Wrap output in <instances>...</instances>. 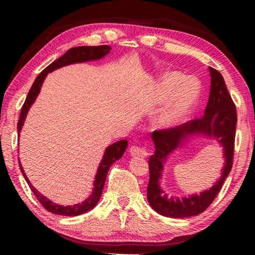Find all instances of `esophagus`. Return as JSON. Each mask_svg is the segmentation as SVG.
Returning <instances> with one entry per match:
<instances>
[{
	"label": "esophagus",
	"instance_id": "obj_1",
	"mask_svg": "<svg viewBox=\"0 0 255 255\" xmlns=\"http://www.w3.org/2000/svg\"><path fill=\"white\" fill-rule=\"evenodd\" d=\"M130 154L132 156H139V157H146L148 155V150L143 146H131L130 147Z\"/></svg>",
	"mask_w": 255,
	"mask_h": 255
}]
</instances>
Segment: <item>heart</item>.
I'll use <instances>...</instances> for the list:
<instances>
[{
    "label": "heart",
    "instance_id": "heart-1",
    "mask_svg": "<svg viewBox=\"0 0 255 255\" xmlns=\"http://www.w3.org/2000/svg\"><path fill=\"white\" fill-rule=\"evenodd\" d=\"M183 81V75L176 72L165 73L158 81L156 86L157 101L162 103L170 98V101L167 102L157 119V124L161 127L171 126L184 114H187L195 103V97L185 93L182 88H178L182 85ZM176 89L178 92L176 91Z\"/></svg>",
    "mask_w": 255,
    "mask_h": 255
}]
</instances>
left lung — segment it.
I'll use <instances>...</instances> for the list:
<instances>
[{
    "label": "left lung",
    "mask_w": 255,
    "mask_h": 255,
    "mask_svg": "<svg viewBox=\"0 0 255 255\" xmlns=\"http://www.w3.org/2000/svg\"><path fill=\"white\" fill-rule=\"evenodd\" d=\"M209 71L211 84L205 115L199 119H193L181 126L159 129L152 133L155 153L148 161L149 182L147 199L150 207L165 217L183 218L201 214L214 201L226 176L232 170L237 123L236 107L221 73L213 67H209ZM196 133H204L211 137H215L224 147L226 166L223 174L213 188L200 195H194L182 200L174 197L169 198L159 188L158 181L160 178L162 163L166 160L168 154L177 148L185 137Z\"/></svg>",
    "instance_id": "8db88e82"
}]
</instances>
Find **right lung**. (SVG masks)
Returning a JSON list of instances; mask_svg holds the SVG:
<instances>
[{
    "label": "right lung",
    "instance_id": "obj_1",
    "mask_svg": "<svg viewBox=\"0 0 255 255\" xmlns=\"http://www.w3.org/2000/svg\"><path fill=\"white\" fill-rule=\"evenodd\" d=\"M111 49V47L107 46V45H102V46H81V47H74V48L68 49L65 54L63 56H60L58 59H56L55 62H53L50 65L47 66L44 71H42L39 75L37 76V79L34 80L33 84L30 89V91L28 92L27 99L22 106V109H21V114H20V118L18 122V133H20L21 128L23 126L24 119L27 117V114L31 107L32 103L36 100V98L38 96V93L40 91L41 84L44 82L45 77L47 74L50 72H53L54 70H57V68L65 66V65H70V64H74V63H82V62H88V60H94V59H100L102 57L109 53ZM128 141L126 139L119 140L117 143L110 145L109 147H107L105 155H103V158L99 165V169L96 175V180H94V188L92 191V195L90 196L88 199L84 200L82 204H76L73 206H60L57 204H54L53 201H50L48 198H46L45 196H42L39 191H37V189L33 187V185L30 183V181L28 180L27 175H25L24 171L22 169V165L21 163H19L20 170L22 172V174L24 176L25 181L29 184L30 189L33 192V195L36 196V198L39 200L40 204L44 206V208L47 209L50 213L53 214H57V215H63V216H79L81 214H84L86 211H89L90 209H92L94 206L98 204L99 199H100V196L102 193L103 187H105V182H106V178L108 174V171H109L111 164H114L117 159L123 156L125 150L127 148Z\"/></svg>",
    "mask_w": 255,
    "mask_h": 255
}]
</instances>
